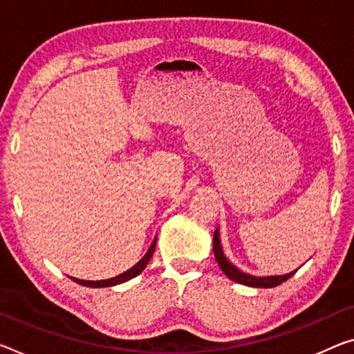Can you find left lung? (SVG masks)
Here are the masks:
<instances>
[{
  "mask_svg": "<svg viewBox=\"0 0 354 354\" xmlns=\"http://www.w3.org/2000/svg\"><path fill=\"white\" fill-rule=\"evenodd\" d=\"M214 253H215V259L218 266L221 268V270L225 272L227 275V279H231L236 283L245 285V286H252V288H274L277 285H281L283 281H286L290 277H292L297 272L292 270L290 274L285 275H268V277H257V275H250L247 272L241 270L239 268H236L230 259L226 258L225 252H223L221 247V241H220V230L216 227L215 234H214Z\"/></svg>",
  "mask_w": 354,
  "mask_h": 354,
  "instance_id": "left-lung-1",
  "label": "left lung"
}]
</instances>
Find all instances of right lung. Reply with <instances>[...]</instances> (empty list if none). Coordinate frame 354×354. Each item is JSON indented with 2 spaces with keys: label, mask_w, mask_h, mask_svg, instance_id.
Instances as JSON below:
<instances>
[{
  "label": "right lung",
  "mask_w": 354,
  "mask_h": 354,
  "mask_svg": "<svg viewBox=\"0 0 354 354\" xmlns=\"http://www.w3.org/2000/svg\"><path fill=\"white\" fill-rule=\"evenodd\" d=\"M155 247H156V237L153 239V242H151L150 248L147 250V253L144 254L142 258H140L138 263H136L131 269H128L127 272H123V274L117 275V277H112V279H107V280H80V279H74V277H69L71 280H74L75 283H80L84 286H90V288H106V286H115V285H120L124 283V281L134 279V277H138L140 272H142L147 264H149L150 258L153 257V252H155Z\"/></svg>",
  "instance_id": "1"
}]
</instances>
